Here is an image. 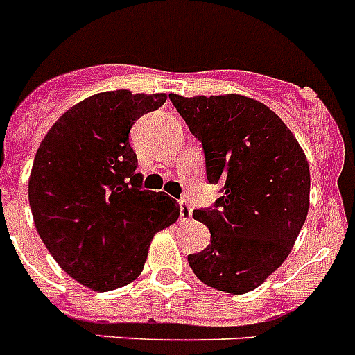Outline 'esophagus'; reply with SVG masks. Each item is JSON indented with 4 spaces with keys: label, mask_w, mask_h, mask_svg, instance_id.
<instances>
[{
    "label": "esophagus",
    "mask_w": 355,
    "mask_h": 355,
    "mask_svg": "<svg viewBox=\"0 0 355 355\" xmlns=\"http://www.w3.org/2000/svg\"><path fill=\"white\" fill-rule=\"evenodd\" d=\"M192 217V207H190L189 201L181 199L180 201V219L181 220H189Z\"/></svg>",
    "instance_id": "obj_1"
}]
</instances>
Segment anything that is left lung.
<instances>
[{"instance_id": "8db88e82", "label": "left lung", "mask_w": 355, "mask_h": 355, "mask_svg": "<svg viewBox=\"0 0 355 355\" xmlns=\"http://www.w3.org/2000/svg\"><path fill=\"white\" fill-rule=\"evenodd\" d=\"M202 145L214 207L193 210L208 226L207 250L189 255L196 277L244 295L277 271L307 219L311 172L293 132L268 105L242 95H168Z\"/></svg>"}]
</instances>
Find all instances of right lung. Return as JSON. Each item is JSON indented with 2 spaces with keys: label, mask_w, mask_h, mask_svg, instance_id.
I'll list each match as a JSON object with an SVG mask.
<instances>
[{
  "label": "right lung",
  "mask_w": 355,
  "mask_h": 355,
  "mask_svg": "<svg viewBox=\"0 0 355 355\" xmlns=\"http://www.w3.org/2000/svg\"><path fill=\"white\" fill-rule=\"evenodd\" d=\"M165 100V93H96L66 111L37 148L28 201L39 237L69 277L93 291L135 280L154 233L180 217L174 199L141 189L129 144L136 120Z\"/></svg>",
  "instance_id": "add662e5"
}]
</instances>
